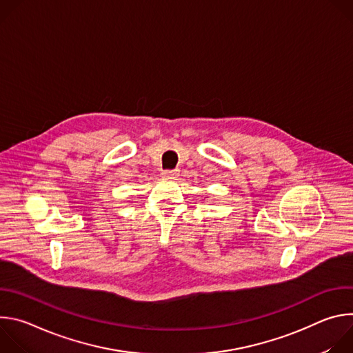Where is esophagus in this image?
Wrapping results in <instances>:
<instances>
[{
    "mask_svg": "<svg viewBox=\"0 0 353 353\" xmlns=\"http://www.w3.org/2000/svg\"><path fill=\"white\" fill-rule=\"evenodd\" d=\"M177 174H179V170H177V169H174V170H163V172H162V176H163V177H170V179L174 177V176H177Z\"/></svg>",
    "mask_w": 353,
    "mask_h": 353,
    "instance_id": "esophagus-1",
    "label": "esophagus"
}]
</instances>
